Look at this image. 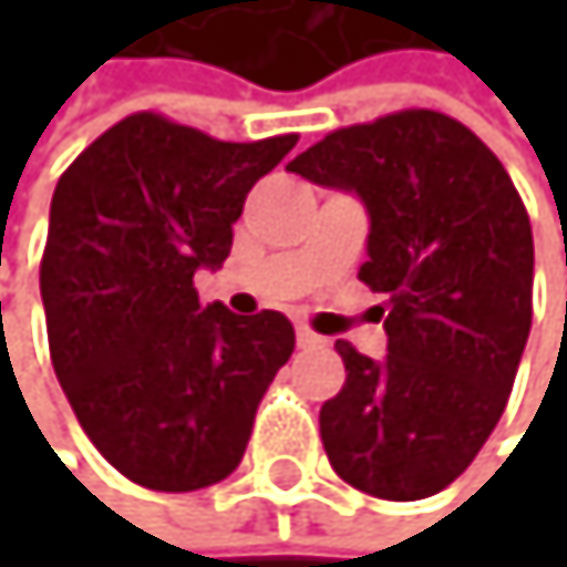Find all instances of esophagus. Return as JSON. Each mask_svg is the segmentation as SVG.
<instances>
[{"mask_svg":"<svg viewBox=\"0 0 567 567\" xmlns=\"http://www.w3.org/2000/svg\"><path fill=\"white\" fill-rule=\"evenodd\" d=\"M296 337H299V347H326V340L316 337L309 326H296Z\"/></svg>","mask_w":567,"mask_h":567,"instance_id":"1","label":"esophagus"}]
</instances>
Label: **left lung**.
Returning a JSON list of instances; mask_svg holds the SVG:
<instances>
[{
  "label": "left lung",
  "instance_id": "obj_1",
  "mask_svg": "<svg viewBox=\"0 0 567 567\" xmlns=\"http://www.w3.org/2000/svg\"><path fill=\"white\" fill-rule=\"evenodd\" d=\"M289 173L363 200L360 281L388 296L381 360L337 340L347 381L319 411L330 466L381 499L432 496L496 429L530 333L520 193L463 122L429 107L337 128Z\"/></svg>",
  "mask_w": 567,
  "mask_h": 567
}]
</instances>
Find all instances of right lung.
<instances>
[{
    "instance_id": "right-lung-1",
    "label": "right lung",
    "mask_w": 567,
    "mask_h": 567,
    "mask_svg": "<svg viewBox=\"0 0 567 567\" xmlns=\"http://www.w3.org/2000/svg\"><path fill=\"white\" fill-rule=\"evenodd\" d=\"M299 135L220 142L138 112L60 176L40 261L50 360L94 449L145 489L227 480L296 350L292 322L200 306L251 186Z\"/></svg>"
}]
</instances>
